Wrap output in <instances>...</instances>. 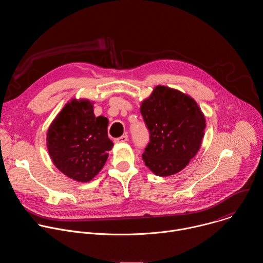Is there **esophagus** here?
I'll list each match as a JSON object with an SVG mask.
<instances>
[{"label":"esophagus","mask_w":263,"mask_h":263,"mask_svg":"<svg viewBox=\"0 0 263 263\" xmlns=\"http://www.w3.org/2000/svg\"><path fill=\"white\" fill-rule=\"evenodd\" d=\"M128 140V136L127 135H123L121 137H118L115 139V142L116 143H123V142H126Z\"/></svg>","instance_id":"obj_1"}]
</instances>
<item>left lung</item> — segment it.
Listing matches in <instances>:
<instances>
[{
	"mask_svg": "<svg viewBox=\"0 0 263 263\" xmlns=\"http://www.w3.org/2000/svg\"><path fill=\"white\" fill-rule=\"evenodd\" d=\"M149 132L142 160L155 175L182 171L202 144L206 121L197 102L177 89L158 85L140 106Z\"/></svg>",
	"mask_w": 263,
	"mask_h": 263,
	"instance_id": "obj_1",
	"label": "left lung"
}]
</instances>
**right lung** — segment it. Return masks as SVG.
<instances>
[{
    "instance_id": "obj_1",
    "label": "right lung",
    "mask_w": 263,
    "mask_h": 263,
    "mask_svg": "<svg viewBox=\"0 0 263 263\" xmlns=\"http://www.w3.org/2000/svg\"><path fill=\"white\" fill-rule=\"evenodd\" d=\"M107 126L106 118H96L90 101L73 99L68 102L47 133L48 151L55 166L78 182L93 179L114 146Z\"/></svg>"
}]
</instances>
